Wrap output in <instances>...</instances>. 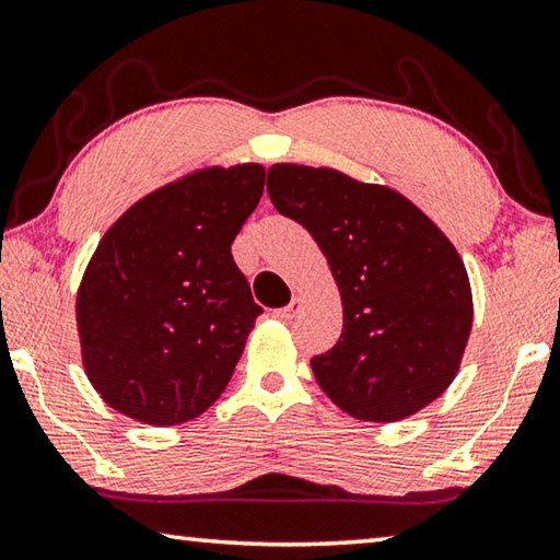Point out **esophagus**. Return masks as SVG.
Here are the masks:
<instances>
[{"label": "esophagus", "mask_w": 560, "mask_h": 560, "mask_svg": "<svg viewBox=\"0 0 560 560\" xmlns=\"http://www.w3.org/2000/svg\"><path fill=\"white\" fill-rule=\"evenodd\" d=\"M301 308H303V301L301 299H291L289 306L273 311V315H277V318H281V320H293L301 313Z\"/></svg>", "instance_id": "obj_1"}]
</instances>
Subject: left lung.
I'll use <instances>...</instances> for the list:
<instances>
[{
    "mask_svg": "<svg viewBox=\"0 0 560 560\" xmlns=\"http://www.w3.org/2000/svg\"><path fill=\"white\" fill-rule=\"evenodd\" d=\"M267 190L318 242L340 289V340L311 360L320 389L374 423L439 399L472 328L470 281L451 240L401 192L335 168L273 164Z\"/></svg>",
    "mask_w": 560,
    "mask_h": 560,
    "instance_id": "8db88e82",
    "label": "left lung"
}]
</instances>
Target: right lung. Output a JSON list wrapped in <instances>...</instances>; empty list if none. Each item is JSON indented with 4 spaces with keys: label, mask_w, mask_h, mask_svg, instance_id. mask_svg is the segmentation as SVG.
Returning a JSON list of instances; mask_svg holds the SVG:
<instances>
[{
    "label": "right lung",
    "mask_w": 560,
    "mask_h": 560,
    "mask_svg": "<svg viewBox=\"0 0 560 560\" xmlns=\"http://www.w3.org/2000/svg\"><path fill=\"white\" fill-rule=\"evenodd\" d=\"M264 166L202 168L135 202L90 259L75 315L88 380L149 425L200 416L225 389L261 313L232 242Z\"/></svg>",
    "instance_id": "1"
}]
</instances>
